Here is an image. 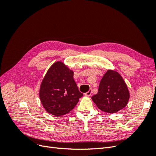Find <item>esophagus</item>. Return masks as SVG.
Segmentation results:
<instances>
[{
    "instance_id": "1",
    "label": "esophagus",
    "mask_w": 156,
    "mask_h": 156,
    "mask_svg": "<svg viewBox=\"0 0 156 156\" xmlns=\"http://www.w3.org/2000/svg\"><path fill=\"white\" fill-rule=\"evenodd\" d=\"M91 94H92V89H90L87 92L84 94V95L87 96H90Z\"/></svg>"
}]
</instances>
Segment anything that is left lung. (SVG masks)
<instances>
[{
  "label": "left lung",
  "mask_w": 156,
  "mask_h": 156,
  "mask_svg": "<svg viewBox=\"0 0 156 156\" xmlns=\"http://www.w3.org/2000/svg\"><path fill=\"white\" fill-rule=\"evenodd\" d=\"M129 92L123 78L116 71L108 70L103 75L98 92L92 100L100 109L108 113H116L128 103Z\"/></svg>",
  "instance_id": "8db88e82"
}]
</instances>
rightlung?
Instances as JSON below:
<instances>
[{"mask_svg": "<svg viewBox=\"0 0 156 156\" xmlns=\"http://www.w3.org/2000/svg\"><path fill=\"white\" fill-rule=\"evenodd\" d=\"M39 95L47 112L62 116L73 109L83 94L74 81L73 71L63 62H56L45 75Z\"/></svg>", "mask_w": 156, "mask_h": 156, "instance_id": "right-lung-1", "label": "right lung"}]
</instances>
